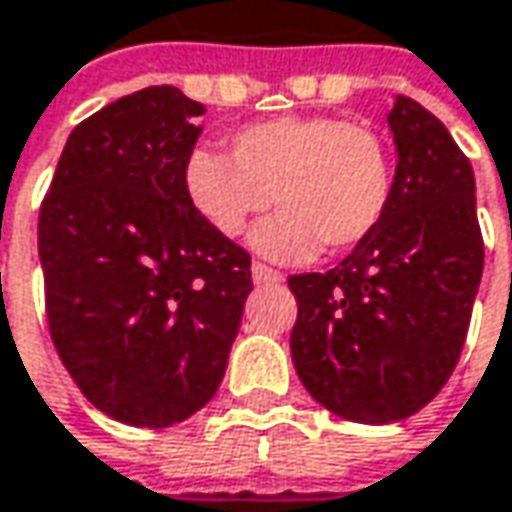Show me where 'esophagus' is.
I'll return each instance as SVG.
<instances>
[{
    "instance_id": "obj_1",
    "label": "esophagus",
    "mask_w": 512,
    "mask_h": 512,
    "mask_svg": "<svg viewBox=\"0 0 512 512\" xmlns=\"http://www.w3.org/2000/svg\"><path fill=\"white\" fill-rule=\"evenodd\" d=\"M252 278H255V283H280L283 275L266 263H252Z\"/></svg>"
}]
</instances>
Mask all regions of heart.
Masks as SVG:
<instances>
[{
	"instance_id": "1",
	"label": "heart",
	"mask_w": 512,
	"mask_h": 512,
	"mask_svg": "<svg viewBox=\"0 0 512 512\" xmlns=\"http://www.w3.org/2000/svg\"><path fill=\"white\" fill-rule=\"evenodd\" d=\"M232 160L194 151L186 194L214 232L237 237L269 203L280 206L255 232V246L278 260L318 249L346 252L387 214L392 160L375 128L341 117H278L240 128Z\"/></svg>"
}]
</instances>
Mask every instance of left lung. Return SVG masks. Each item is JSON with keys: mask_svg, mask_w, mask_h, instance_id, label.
I'll use <instances>...</instances> for the list:
<instances>
[{"mask_svg": "<svg viewBox=\"0 0 512 512\" xmlns=\"http://www.w3.org/2000/svg\"><path fill=\"white\" fill-rule=\"evenodd\" d=\"M387 120L398 166L378 229L335 269L289 278L298 378L355 424L410 418L441 392L484 269L467 154L410 97H398Z\"/></svg>", "mask_w": 512, "mask_h": 512, "instance_id": "obj_1", "label": "left lung"}]
</instances>
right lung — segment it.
I'll return each instance as SVG.
<instances>
[{
	"label": "right lung",
	"instance_id": "1",
	"mask_svg": "<svg viewBox=\"0 0 512 512\" xmlns=\"http://www.w3.org/2000/svg\"><path fill=\"white\" fill-rule=\"evenodd\" d=\"M206 108L151 85L71 131L39 209L45 315L82 395L131 427H171L223 381L252 257L186 194Z\"/></svg>",
	"mask_w": 512,
	"mask_h": 512
}]
</instances>
